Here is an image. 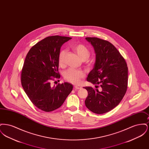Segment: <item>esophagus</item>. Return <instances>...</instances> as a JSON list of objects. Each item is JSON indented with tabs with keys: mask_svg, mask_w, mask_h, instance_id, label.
I'll return each instance as SVG.
<instances>
[{
	"mask_svg": "<svg viewBox=\"0 0 149 149\" xmlns=\"http://www.w3.org/2000/svg\"><path fill=\"white\" fill-rule=\"evenodd\" d=\"M74 88L76 90H79V89H81V87L80 86V85H75L74 86Z\"/></svg>",
	"mask_w": 149,
	"mask_h": 149,
	"instance_id": "obj_1",
	"label": "esophagus"
}]
</instances>
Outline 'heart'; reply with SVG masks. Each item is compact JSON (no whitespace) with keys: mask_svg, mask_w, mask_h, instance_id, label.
Here are the masks:
<instances>
[{"mask_svg":"<svg viewBox=\"0 0 149 149\" xmlns=\"http://www.w3.org/2000/svg\"><path fill=\"white\" fill-rule=\"evenodd\" d=\"M72 49L78 55L82 60H85L89 56V51L88 49L81 44H77L72 46ZM66 51L62 50L60 51L58 56V64L63 67L65 64ZM85 76L84 72L80 70L74 69H69L64 72V78L66 80L73 84H78L82 78Z\"/></svg>","mask_w":149,"mask_h":149,"instance_id":"1","label":"heart"}]
</instances>
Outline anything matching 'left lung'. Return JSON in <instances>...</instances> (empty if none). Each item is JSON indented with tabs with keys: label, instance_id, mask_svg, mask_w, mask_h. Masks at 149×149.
<instances>
[{
	"label": "left lung",
	"instance_id": "1",
	"mask_svg": "<svg viewBox=\"0 0 149 149\" xmlns=\"http://www.w3.org/2000/svg\"><path fill=\"white\" fill-rule=\"evenodd\" d=\"M85 39L92 45L95 54L93 69L86 80L102 88L99 91L90 86L84 88L88 92L85 106L93 113H105L117 106L126 92L127 65L111 43L97 37Z\"/></svg>",
	"mask_w": 149,
	"mask_h": 149
}]
</instances>
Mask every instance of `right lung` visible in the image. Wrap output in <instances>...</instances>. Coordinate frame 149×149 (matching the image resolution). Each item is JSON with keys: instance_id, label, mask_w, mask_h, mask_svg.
<instances>
[{"instance_id": "right-lung-1", "label": "right lung", "mask_w": 149, "mask_h": 149, "mask_svg": "<svg viewBox=\"0 0 149 149\" xmlns=\"http://www.w3.org/2000/svg\"><path fill=\"white\" fill-rule=\"evenodd\" d=\"M71 37H47L36 43L26 57L21 72L22 87L31 101L45 112L61 106L72 90L68 82L51 86L52 77L60 78L58 72L60 48Z\"/></svg>"}]
</instances>
